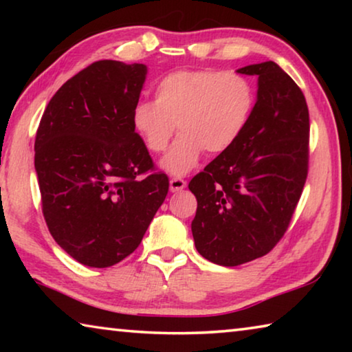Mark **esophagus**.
I'll return each instance as SVG.
<instances>
[{
    "mask_svg": "<svg viewBox=\"0 0 352 352\" xmlns=\"http://www.w3.org/2000/svg\"><path fill=\"white\" fill-rule=\"evenodd\" d=\"M169 184H170V190H172V192H178V190H182V189L186 188V182H184L183 178H177V177L170 178Z\"/></svg>",
    "mask_w": 352,
    "mask_h": 352,
    "instance_id": "obj_1",
    "label": "esophagus"
}]
</instances>
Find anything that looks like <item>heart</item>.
<instances>
[{"instance_id":"obj_1","label":"heart","mask_w":352,"mask_h":352,"mask_svg":"<svg viewBox=\"0 0 352 352\" xmlns=\"http://www.w3.org/2000/svg\"><path fill=\"white\" fill-rule=\"evenodd\" d=\"M258 93L248 77L223 69H177L155 85V100L133 107L136 133L153 153L169 147L178 124V136L162 166L172 175L194 169L205 151L228 152L245 133L254 115Z\"/></svg>"}]
</instances>
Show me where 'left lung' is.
I'll return each mask as SVG.
<instances>
[{"label": "left lung", "instance_id": "obj_1", "mask_svg": "<svg viewBox=\"0 0 352 352\" xmlns=\"http://www.w3.org/2000/svg\"><path fill=\"white\" fill-rule=\"evenodd\" d=\"M237 73L258 76V102L245 133L189 182L197 199L190 225L197 252L223 267L262 258L283 239L309 170V110L275 62Z\"/></svg>", "mask_w": 352, "mask_h": 352}]
</instances>
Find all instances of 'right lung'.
<instances>
[{
	"instance_id": "right-lung-1",
	"label": "right lung",
	"mask_w": 352,
	"mask_h": 352,
	"mask_svg": "<svg viewBox=\"0 0 352 352\" xmlns=\"http://www.w3.org/2000/svg\"><path fill=\"white\" fill-rule=\"evenodd\" d=\"M147 68L99 60L46 105L35 136L41 211L54 241L83 265L105 269L133 253L169 190L135 132Z\"/></svg>"
}]
</instances>
